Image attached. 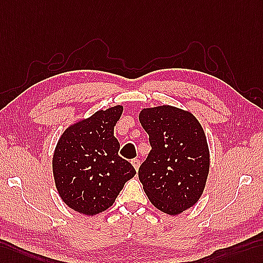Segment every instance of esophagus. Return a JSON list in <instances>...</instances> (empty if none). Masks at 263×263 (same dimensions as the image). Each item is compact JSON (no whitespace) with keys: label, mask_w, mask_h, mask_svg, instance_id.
<instances>
[{"label":"esophagus","mask_w":263,"mask_h":263,"mask_svg":"<svg viewBox=\"0 0 263 263\" xmlns=\"http://www.w3.org/2000/svg\"><path fill=\"white\" fill-rule=\"evenodd\" d=\"M132 165L134 166V168H135L136 171H138V168H139V165H140L139 159H137V158H134V159H132Z\"/></svg>","instance_id":"34e87169"}]
</instances>
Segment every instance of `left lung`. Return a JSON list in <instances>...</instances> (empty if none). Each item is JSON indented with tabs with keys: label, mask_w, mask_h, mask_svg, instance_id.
<instances>
[{
	"label": "left lung",
	"mask_w": 263,
	"mask_h": 263,
	"mask_svg": "<svg viewBox=\"0 0 263 263\" xmlns=\"http://www.w3.org/2000/svg\"><path fill=\"white\" fill-rule=\"evenodd\" d=\"M139 121L152 151L138 177L149 201L177 215L200 200L210 170V151L203 128L193 114L163 105L144 108Z\"/></svg>",
	"instance_id": "8db88e82"
}]
</instances>
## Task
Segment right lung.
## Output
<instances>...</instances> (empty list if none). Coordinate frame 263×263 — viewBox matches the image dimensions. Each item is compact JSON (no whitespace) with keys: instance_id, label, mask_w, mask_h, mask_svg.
<instances>
[{"instance_id":"obj_1","label":"right lung","mask_w":263,"mask_h":263,"mask_svg":"<svg viewBox=\"0 0 263 263\" xmlns=\"http://www.w3.org/2000/svg\"><path fill=\"white\" fill-rule=\"evenodd\" d=\"M124 107L117 105L70 125L60 136L52 158L55 187L76 212L92 216L109 209L127 181L136 174L118 155L114 136Z\"/></svg>"}]
</instances>
